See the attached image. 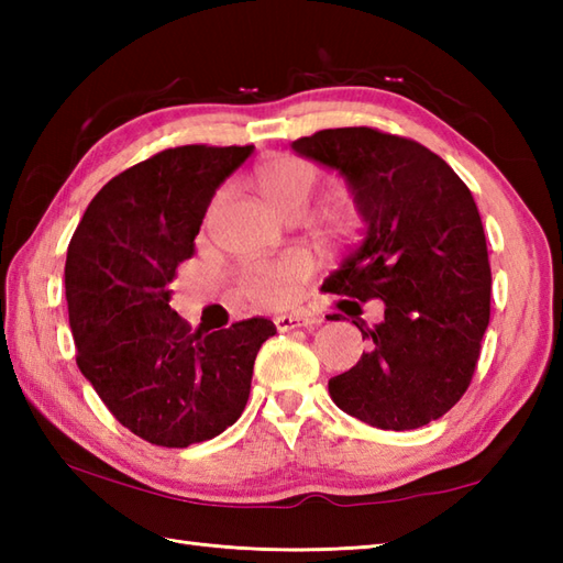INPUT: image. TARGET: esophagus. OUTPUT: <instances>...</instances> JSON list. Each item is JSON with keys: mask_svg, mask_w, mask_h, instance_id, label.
<instances>
[{"mask_svg": "<svg viewBox=\"0 0 563 563\" xmlns=\"http://www.w3.org/2000/svg\"><path fill=\"white\" fill-rule=\"evenodd\" d=\"M275 329L278 331H292V329H302V327H317L319 319L317 317H307V314H283L275 317Z\"/></svg>", "mask_w": 563, "mask_h": 563, "instance_id": "34e87169", "label": "esophagus"}]
</instances>
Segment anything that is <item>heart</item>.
Instances as JSON below:
<instances>
[{"mask_svg": "<svg viewBox=\"0 0 563 563\" xmlns=\"http://www.w3.org/2000/svg\"><path fill=\"white\" fill-rule=\"evenodd\" d=\"M317 164L307 162L292 154H280L266 164L258 166L256 184L261 194L266 196L285 218L295 212H302L309 196L319 186ZM305 275V266L297 258L280 261H258L251 263L244 273V288L251 300L261 305H285L290 302L297 280Z\"/></svg>", "mask_w": 563, "mask_h": 563, "instance_id": "1", "label": "heart"}]
</instances>
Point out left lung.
Wrapping results in <instances>:
<instances>
[{"label":"left lung","instance_id":"left-lung-1","mask_svg":"<svg viewBox=\"0 0 563 563\" xmlns=\"http://www.w3.org/2000/svg\"><path fill=\"white\" fill-rule=\"evenodd\" d=\"M292 150L339 172L365 222L363 244L329 275V290L385 302L373 329L353 321L369 345L329 379L331 399L382 430L435 421L470 387L492 314L472 190L435 152L375 128L319 130Z\"/></svg>","mask_w":563,"mask_h":563}]
</instances>
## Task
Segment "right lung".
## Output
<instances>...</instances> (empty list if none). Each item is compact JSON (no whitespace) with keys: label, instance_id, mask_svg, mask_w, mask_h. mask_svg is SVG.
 Segmentation results:
<instances>
[{"label":"right lung","instance_id":"add662e5","mask_svg":"<svg viewBox=\"0 0 563 563\" xmlns=\"http://www.w3.org/2000/svg\"><path fill=\"white\" fill-rule=\"evenodd\" d=\"M251 152L184 145L130 166L93 196L67 246L77 365L115 421L152 445L188 448L232 426L275 333L263 317L190 331L166 290L194 256L214 190Z\"/></svg>","mask_w":563,"mask_h":563}]
</instances>
